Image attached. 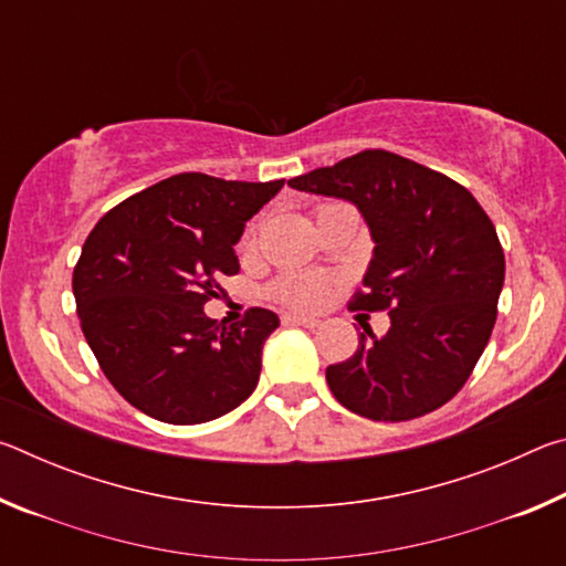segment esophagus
Returning <instances> with one entry per match:
<instances>
[{"instance_id": "esophagus-1", "label": "esophagus", "mask_w": 566, "mask_h": 566, "mask_svg": "<svg viewBox=\"0 0 566 566\" xmlns=\"http://www.w3.org/2000/svg\"><path fill=\"white\" fill-rule=\"evenodd\" d=\"M282 322L286 324V327H304V329H314V327H319V319H314V317H304V314H284Z\"/></svg>"}]
</instances>
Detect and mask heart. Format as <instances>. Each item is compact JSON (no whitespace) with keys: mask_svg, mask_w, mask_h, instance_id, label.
Returning <instances> with one entry per match:
<instances>
[{"mask_svg":"<svg viewBox=\"0 0 566 566\" xmlns=\"http://www.w3.org/2000/svg\"><path fill=\"white\" fill-rule=\"evenodd\" d=\"M274 294L284 304L296 306V310H310V306H317L324 300L327 284L314 280V276H284V280L274 284Z\"/></svg>","mask_w":566,"mask_h":566,"instance_id":"b5f03b06","label":"heart"}]
</instances>
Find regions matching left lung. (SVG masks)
Returning <instances> with one entry per match:
<instances>
[{
    "instance_id": "obj_1",
    "label": "left lung",
    "mask_w": 566,
    "mask_h": 566,
    "mask_svg": "<svg viewBox=\"0 0 566 566\" xmlns=\"http://www.w3.org/2000/svg\"><path fill=\"white\" fill-rule=\"evenodd\" d=\"M290 187L359 209L375 249L352 306L389 310L385 337L364 329L354 357L327 367L332 395L375 421L447 405L496 322L504 252L492 219L454 179L385 149L294 177Z\"/></svg>"
}]
</instances>
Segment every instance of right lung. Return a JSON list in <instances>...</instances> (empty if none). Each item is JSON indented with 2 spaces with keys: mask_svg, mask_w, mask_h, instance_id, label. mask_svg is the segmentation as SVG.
Here are the masks:
<instances>
[{
  "mask_svg": "<svg viewBox=\"0 0 566 566\" xmlns=\"http://www.w3.org/2000/svg\"><path fill=\"white\" fill-rule=\"evenodd\" d=\"M284 187L175 175L104 214L74 266L82 332L114 389L167 424H202L237 409L280 327L270 310L227 327L209 319L219 276L239 272L234 244Z\"/></svg>",
  "mask_w": 566,
  "mask_h": 566,
  "instance_id": "add662e5",
  "label": "right lung"
}]
</instances>
